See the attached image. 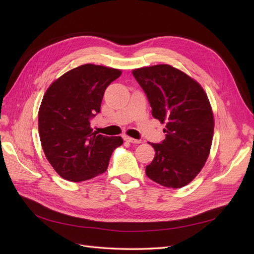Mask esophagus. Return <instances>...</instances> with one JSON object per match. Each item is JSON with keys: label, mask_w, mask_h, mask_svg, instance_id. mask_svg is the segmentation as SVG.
<instances>
[{"label": "esophagus", "mask_w": 254, "mask_h": 254, "mask_svg": "<svg viewBox=\"0 0 254 254\" xmlns=\"http://www.w3.org/2000/svg\"><path fill=\"white\" fill-rule=\"evenodd\" d=\"M124 139H125V141H127L129 143H132V144H140L141 143V140H135V139H132V137L127 136V135L124 136Z\"/></svg>", "instance_id": "esophagus-1"}]
</instances>
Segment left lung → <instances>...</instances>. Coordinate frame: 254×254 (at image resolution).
<instances>
[{
  "label": "left lung",
  "instance_id": "obj_1",
  "mask_svg": "<svg viewBox=\"0 0 254 254\" xmlns=\"http://www.w3.org/2000/svg\"><path fill=\"white\" fill-rule=\"evenodd\" d=\"M135 80L147 96L152 117L165 124V139L149 143L155 158L146 166L149 179L165 188L187 186L209 157L214 118L200 84L168 64L135 68Z\"/></svg>",
  "mask_w": 254,
  "mask_h": 254
}]
</instances>
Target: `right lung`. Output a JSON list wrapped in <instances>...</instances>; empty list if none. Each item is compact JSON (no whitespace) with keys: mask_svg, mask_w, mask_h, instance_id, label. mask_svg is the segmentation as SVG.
Wrapping results in <instances>:
<instances>
[{"mask_svg":"<svg viewBox=\"0 0 254 254\" xmlns=\"http://www.w3.org/2000/svg\"><path fill=\"white\" fill-rule=\"evenodd\" d=\"M117 68L83 64L66 72L45 92L39 109L44 155L64 179L86 181L107 171L121 136L93 132L91 120L101 112L105 90L119 78Z\"/></svg>","mask_w":254,"mask_h":254,"instance_id":"1","label":"right lung"}]
</instances>
